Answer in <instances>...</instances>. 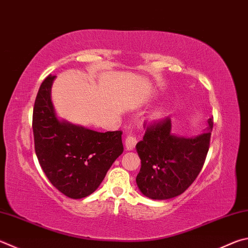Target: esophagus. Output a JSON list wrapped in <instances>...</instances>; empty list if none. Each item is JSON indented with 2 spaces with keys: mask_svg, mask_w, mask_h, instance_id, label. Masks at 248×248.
<instances>
[{
  "mask_svg": "<svg viewBox=\"0 0 248 248\" xmlns=\"http://www.w3.org/2000/svg\"><path fill=\"white\" fill-rule=\"evenodd\" d=\"M137 142H138L137 137L134 136L133 133L130 132L127 136V138H125V141H124L125 148H127V150H133L134 146H136Z\"/></svg>",
  "mask_w": 248,
  "mask_h": 248,
  "instance_id": "1",
  "label": "esophagus"
}]
</instances>
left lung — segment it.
Returning <instances> with one entry per match:
<instances>
[{
    "label": "left lung",
    "mask_w": 248,
    "mask_h": 248,
    "mask_svg": "<svg viewBox=\"0 0 248 248\" xmlns=\"http://www.w3.org/2000/svg\"><path fill=\"white\" fill-rule=\"evenodd\" d=\"M213 125V118H209L206 132L190 139L171 134L169 117L148 125L136 146L141 159L136 181L142 194L152 200L182 194L205 163Z\"/></svg>",
    "instance_id": "1"
}]
</instances>
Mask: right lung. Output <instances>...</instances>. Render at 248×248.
I'll use <instances>...</instances> for the list:
<instances>
[{
	"label": "right lung",
	"instance_id": "1",
	"mask_svg": "<svg viewBox=\"0 0 248 248\" xmlns=\"http://www.w3.org/2000/svg\"><path fill=\"white\" fill-rule=\"evenodd\" d=\"M47 76L33 107L34 150L40 166L54 186L70 199H83L96 190L114 161L123 154L121 131H93L57 118Z\"/></svg>",
	"mask_w": 248,
	"mask_h": 248
}]
</instances>
